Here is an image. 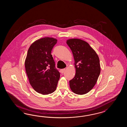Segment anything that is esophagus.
Here are the masks:
<instances>
[{
  "label": "esophagus",
  "instance_id": "esophagus-1",
  "mask_svg": "<svg viewBox=\"0 0 127 127\" xmlns=\"http://www.w3.org/2000/svg\"><path fill=\"white\" fill-rule=\"evenodd\" d=\"M65 70H66V69H65V68L62 69H61V70H60V72H61V73H64V71Z\"/></svg>",
  "mask_w": 127,
  "mask_h": 127
}]
</instances>
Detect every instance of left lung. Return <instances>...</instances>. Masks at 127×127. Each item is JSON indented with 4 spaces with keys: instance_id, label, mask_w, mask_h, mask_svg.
Here are the masks:
<instances>
[{
    "instance_id": "1",
    "label": "left lung",
    "mask_w": 127,
    "mask_h": 127,
    "mask_svg": "<svg viewBox=\"0 0 127 127\" xmlns=\"http://www.w3.org/2000/svg\"><path fill=\"white\" fill-rule=\"evenodd\" d=\"M66 43L72 52L76 68L75 75L69 81L70 89L76 94H85L95 86L100 74L99 58L84 41L72 38Z\"/></svg>"
}]
</instances>
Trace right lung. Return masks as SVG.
Here are the masks:
<instances>
[{
    "label": "right lung",
    "mask_w": 127,
    "mask_h": 127,
    "mask_svg": "<svg viewBox=\"0 0 127 127\" xmlns=\"http://www.w3.org/2000/svg\"><path fill=\"white\" fill-rule=\"evenodd\" d=\"M57 42L54 38H42L33 42L28 51L25 61L27 76L32 88L42 95L54 92L60 79V72L51 55Z\"/></svg>",
    "instance_id": "right-lung-1"
}]
</instances>
